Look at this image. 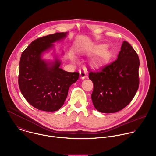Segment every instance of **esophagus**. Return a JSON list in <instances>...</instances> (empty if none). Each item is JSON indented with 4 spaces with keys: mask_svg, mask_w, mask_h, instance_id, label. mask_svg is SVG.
<instances>
[{
    "mask_svg": "<svg viewBox=\"0 0 156 156\" xmlns=\"http://www.w3.org/2000/svg\"><path fill=\"white\" fill-rule=\"evenodd\" d=\"M80 75L82 79H84L87 76V73L86 70L85 69H83L80 71Z\"/></svg>",
    "mask_w": 156,
    "mask_h": 156,
    "instance_id": "obj_1",
    "label": "esophagus"
}]
</instances>
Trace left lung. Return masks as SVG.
Instances as JSON below:
<instances>
[{"label": "left lung", "instance_id": "left-lung-1", "mask_svg": "<svg viewBox=\"0 0 156 156\" xmlns=\"http://www.w3.org/2000/svg\"><path fill=\"white\" fill-rule=\"evenodd\" d=\"M140 60L136 52L124 41L117 58L96 70L88 69L93 83L91 99L102 113H115L127 106L139 87Z\"/></svg>", "mask_w": 156, "mask_h": 156}]
</instances>
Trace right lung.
Returning <instances> with one entry per match:
<instances>
[{
    "label": "right lung",
    "instance_id": "1",
    "mask_svg": "<svg viewBox=\"0 0 156 156\" xmlns=\"http://www.w3.org/2000/svg\"><path fill=\"white\" fill-rule=\"evenodd\" d=\"M66 36L56 33L33 41L22 52L20 60L18 84L26 100L36 108L54 112L63 105L70 86L79 77L78 72H68L60 69V62L48 63L41 54L52 48L53 43Z\"/></svg>",
    "mask_w": 156,
    "mask_h": 156
}]
</instances>
